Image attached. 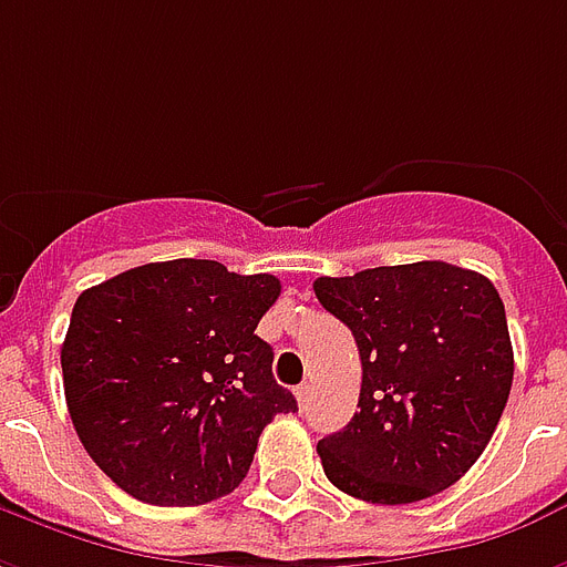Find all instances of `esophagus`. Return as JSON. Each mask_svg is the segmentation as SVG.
Segmentation results:
<instances>
[{
	"mask_svg": "<svg viewBox=\"0 0 567 567\" xmlns=\"http://www.w3.org/2000/svg\"><path fill=\"white\" fill-rule=\"evenodd\" d=\"M295 394H297V404L307 406L309 398H312V385H309V382H300V385L295 389Z\"/></svg>",
	"mask_w": 567,
	"mask_h": 567,
	"instance_id": "obj_1",
	"label": "esophagus"
}]
</instances>
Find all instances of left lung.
Masks as SVG:
<instances>
[{
  "label": "left lung",
  "mask_w": 567,
  "mask_h": 567,
  "mask_svg": "<svg viewBox=\"0 0 567 567\" xmlns=\"http://www.w3.org/2000/svg\"><path fill=\"white\" fill-rule=\"evenodd\" d=\"M312 288L361 355V410L319 440L328 480L370 504H413L458 483L513 385L495 285L446 260H419L321 276Z\"/></svg>",
  "instance_id": "8db88e82"
}]
</instances>
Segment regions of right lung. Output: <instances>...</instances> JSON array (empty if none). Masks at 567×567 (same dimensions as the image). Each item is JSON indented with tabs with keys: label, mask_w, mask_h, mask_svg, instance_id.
I'll return each mask as SVG.
<instances>
[{
	"label": "right lung",
	"mask_w": 567,
	"mask_h": 567,
	"mask_svg": "<svg viewBox=\"0 0 567 567\" xmlns=\"http://www.w3.org/2000/svg\"><path fill=\"white\" fill-rule=\"evenodd\" d=\"M282 285L218 260L145 264L75 300L60 352L72 425L127 495L194 507L234 492L295 394L255 328Z\"/></svg>",
	"instance_id": "add662e5"
}]
</instances>
